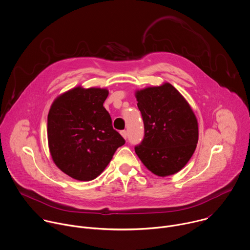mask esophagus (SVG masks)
Returning a JSON list of instances; mask_svg holds the SVG:
<instances>
[{
  "instance_id": "1",
  "label": "esophagus",
  "mask_w": 250,
  "mask_h": 250,
  "mask_svg": "<svg viewBox=\"0 0 250 250\" xmlns=\"http://www.w3.org/2000/svg\"><path fill=\"white\" fill-rule=\"evenodd\" d=\"M120 134L122 135V137H123L124 139H126V138H127V131L123 130V131H121V132H120Z\"/></svg>"
}]
</instances>
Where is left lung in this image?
Returning <instances> with one entry per match:
<instances>
[{
	"label": "left lung",
	"mask_w": 250,
	"mask_h": 250,
	"mask_svg": "<svg viewBox=\"0 0 250 250\" xmlns=\"http://www.w3.org/2000/svg\"><path fill=\"white\" fill-rule=\"evenodd\" d=\"M145 136L135 151L153 174L179 172L190 159L198 141L196 117L185 98L171 84L136 92Z\"/></svg>",
	"instance_id": "1"
}]
</instances>
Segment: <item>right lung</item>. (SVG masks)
I'll use <instances>...</instances> for the list:
<instances>
[{"label":"right lung","instance_id":"right-lung-1","mask_svg":"<svg viewBox=\"0 0 250 250\" xmlns=\"http://www.w3.org/2000/svg\"><path fill=\"white\" fill-rule=\"evenodd\" d=\"M106 89L73 88L59 96L48 114V142L56 165L78 181L97 178L125 144L104 107Z\"/></svg>","mask_w":250,"mask_h":250}]
</instances>
